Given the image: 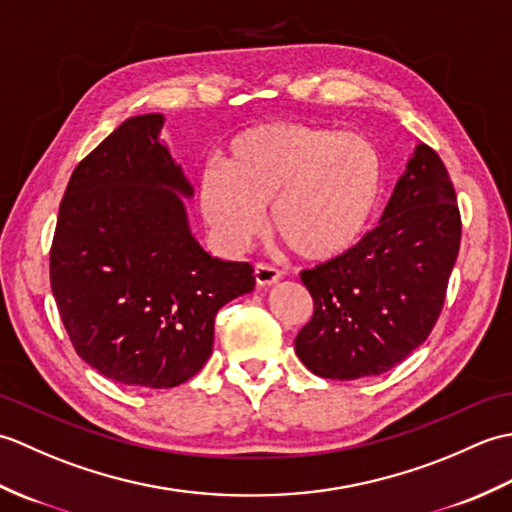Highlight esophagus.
Returning <instances> with one entry per match:
<instances>
[{"mask_svg":"<svg viewBox=\"0 0 512 512\" xmlns=\"http://www.w3.org/2000/svg\"><path fill=\"white\" fill-rule=\"evenodd\" d=\"M281 279V273L275 266L268 264H255V281L257 286H273Z\"/></svg>","mask_w":512,"mask_h":512,"instance_id":"esophagus-1","label":"esophagus"}]
</instances>
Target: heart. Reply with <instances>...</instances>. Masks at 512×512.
Masks as SVG:
<instances>
[{
	"instance_id": "1",
	"label": "heart",
	"mask_w": 512,
	"mask_h": 512,
	"mask_svg": "<svg viewBox=\"0 0 512 512\" xmlns=\"http://www.w3.org/2000/svg\"><path fill=\"white\" fill-rule=\"evenodd\" d=\"M383 165L356 134L306 123H266L228 140L222 165L198 176V209L217 246L239 253L262 228L301 259L328 262L358 244L380 200Z\"/></svg>"
}]
</instances>
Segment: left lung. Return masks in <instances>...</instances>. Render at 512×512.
Masks as SVG:
<instances>
[{"mask_svg": "<svg viewBox=\"0 0 512 512\" xmlns=\"http://www.w3.org/2000/svg\"><path fill=\"white\" fill-rule=\"evenodd\" d=\"M460 235L449 171L420 143L374 231L301 273L314 314L295 339L299 361L332 380L378 376L405 361L440 317Z\"/></svg>", "mask_w": 512, "mask_h": 512, "instance_id": "obj_1", "label": "left lung"}]
</instances>
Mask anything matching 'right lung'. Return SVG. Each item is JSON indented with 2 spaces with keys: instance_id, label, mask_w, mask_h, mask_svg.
<instances>
[{
  "instance_id": "add662e5",
  "label": "right lung",
  "mask_w": 512,
  "mask_h": 512,
  "mask_svg": "<svg viewBox=\"0 0 512 512\" xmlns=\"http://www.w3.org/2000/svg\"><path fill=\"white\" fill-rule=\"evenodd\" d=\"M162 114L127 118L76 165L59 206L50 286L85 363L121 385L169 389L204 367L215 314L255 288L253 266L206 253L191 182Z\"/></svg>"
}]
</instances>
